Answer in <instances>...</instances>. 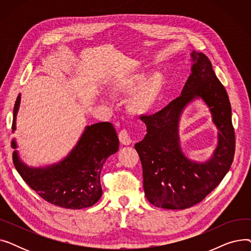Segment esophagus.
<instances>
[{
  "instance_id": "esophagus-1",
  "label": "esophagus",
  "mask_w": 251,
  "mask_h": 251,
  "mask_svg": "<svg viewBox=\"0 0 251 251\" xmlns=\"http://www.w3.org/2000/svg\"><path fill=\"white\" fill-rule=\"evenodd\" d=\"M119 140L124 146H130L131 143H132V139H131L129 133L127 132V130H121L120 132H119Z\"/></svg>"
}]
</instances>
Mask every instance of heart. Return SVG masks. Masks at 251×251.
<instances>
[{
  "instance_id": "b5f03b06",
  "label": "heart",
  "mask_w": 251,
  "mask_h": 251,
  "mask_svg": "<svg viewBox=\"0 0 251 251\" xmlns=\"http://www.w3.org/2000/svg\"><path fill=\"white\" fill-rule=\"evenodd\" d=\"M144 71L121 73L115 76L108 84V91L113 97L125 98L130 114L142 116L150 113L159 101L165 87V77L156 72L147 79Z\"/></svg>"
}]
</instances>
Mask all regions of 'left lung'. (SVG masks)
<instances>
[{"instance_id": "obj_1", "label": "left lung", "mask_w": 251, "mask_h": 251, "mask_svg": "<svg viewBox=\"0 0 251 251\" xmlns=\"http://www.w3.org/2000/svg\"><path fill=\"white\" fill-rule=\"evenodd\" d=\"M191 74L181 96L151 116H142L147 134L135 144L142 165L143 188L149 201L162 208L184 209L201 202L212 192L232 165L235 134L231 104L208 58L191 54ZM201 98L218 129V144L205 162L192 161L180 149L179 117L187 105Z\"/></svg>"}]
</instances>
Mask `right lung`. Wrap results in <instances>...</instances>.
<instances>
[{"label": "right lung", "mask_w": 251, "mask_h": 251, "mask_svg": "<svg viewBox=\"0 0 251 251\" xmlns=\"http://www.w3.org/2000/svg\"><path fill=\"white\" fill-rule=\"evenodd\" d=\"M21 95L13 111L12 132L16 130V117ZM13 163L22 179L48 202L65 208L81 209L94 205L102 194L100 171L108 157L119 150V139L110 122L86 126L76 146L67 156L46 167H29L19 157L16 140L11 142Z\"/></svg>", "instance_id": "right-lung-1"}]
</instances>
